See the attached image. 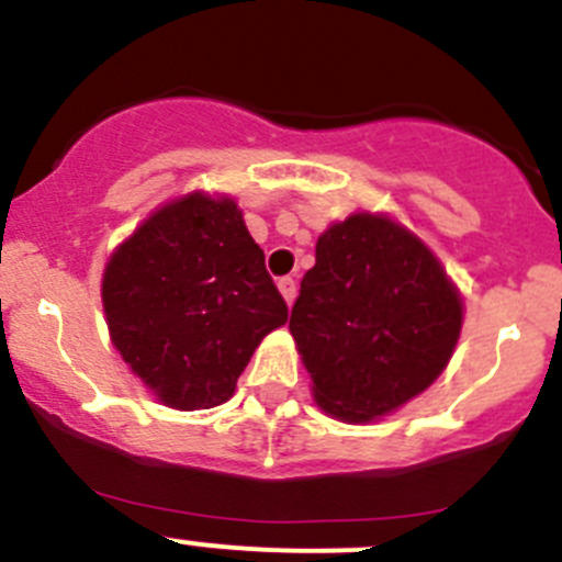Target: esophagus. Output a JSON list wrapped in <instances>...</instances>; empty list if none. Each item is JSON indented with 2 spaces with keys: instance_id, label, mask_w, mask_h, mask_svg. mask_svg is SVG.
Instances as JSON below:
<instances>
[{
  "instance_id": "esophagus-1",
  "label": "esophagus",
  "mask_w": 562,
  "mask_h": 562,
  "mask_svg": "<svg viewBox=\"0 0 562 562\" xmlns=\"http://www.w3.org/2000/svg\"><path fill=\"white\" fill-rule=\"evenodd\" d=\"M277 288H280L282 299L288 304H293V299H296V280L293 277H282V280H277Z\"/></svg>"
}]
</instances>
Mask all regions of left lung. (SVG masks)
I'll use <instances>...</instances> for the list:
<instances>
[{"mask_svg":"<svg viewBox=\"0 0 562 562\" xmlns=\"http://www.w3.org/2000/svg\"><path fill=\"white\" fill-rule=\"evenodd\" d=\"M462 299L432 249L383 214H350L315 245L291 334L315 402L348 424L405 405L446 370Z\"/></svg>","mask_w":562,"mask_h":562,"instance_id":"1","label":"left lung"}]
</instances>
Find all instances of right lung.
<instances>
[{
    "mask_svg": "<svg viewBox=\"0 0 562 562\" xmlns=\"http://www.w3.org/2000/svg\"><path fill=\"white\" fill-rule=\"evenodd\" d=\"M111 342L160 402L206 411L234 394L288 304L231 198L190 192L113 249L103 274Z\"/></svg>",
    "mask_w": 562,
    "mask_h": 562,
    "instance_id": "obj_1",
    "label": "right lung"
}]
</instances>
